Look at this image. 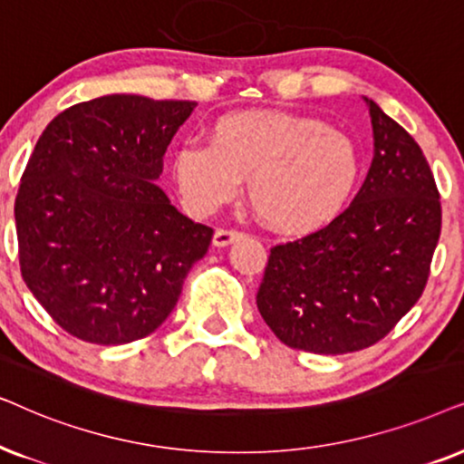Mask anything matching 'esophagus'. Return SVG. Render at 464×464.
Masks as SVG:
<instances>
[{
	"mask_svg": "<svg viewBox=\"0 0 464 464\" xmlns=\"http://www.w3.org/2000/svg\"><path fill=\"white\" fill-rule=\"evenodd\" d=\"M244 233L239 231H228V228H218V231L214 233L212 237V244L216 248H227V246H231L233 242H237V239H242Z\"/></svg>",
	"mask_w": 464,
	"mask_h": 464,
	"instance_id": "34e87169",
	"label": "esophagus"
}]
</instances>
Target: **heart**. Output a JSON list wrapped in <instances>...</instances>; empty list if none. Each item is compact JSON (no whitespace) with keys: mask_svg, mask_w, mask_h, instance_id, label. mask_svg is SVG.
Instances as JSON below:
<instances>
[{"mask_svg":"<svg viewBox=\"0 0 464 464\" xmlns=\"http://www.w3.org/2000/svg\"><path fill=\"white\" fill-rule=\"evenodd\" d=\"M184 206L208 216L246 195L258 216L286 236H310L350 206L362 160L348 135L314 116L250 110L220 116L209 144L187 141L171 157Z\"/></svg>","mask_w":464,"mask_h":464,"instance_id":"heart-1","label":"heart"}]
</instances>
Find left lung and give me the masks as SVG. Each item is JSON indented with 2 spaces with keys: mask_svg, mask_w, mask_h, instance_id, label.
<instances>
[{
  "mask_svg": "<svg viewBox=\"0 0 464 464\" xmlns=\"http://www.w3.org/2000/svg\"><path fill=\"white\" fill-rule=\"evenodd\" d=\"M367 102L373 160L348 209L316 233L274 246L258 312L288 348H369L416 305L441 233L433 171L416 140Z\"/></svg>",
  "mask_w": 464,
  "mask_h": 464,
  "instance_id": "1",
  "label": "left lung"
}]
</instances>
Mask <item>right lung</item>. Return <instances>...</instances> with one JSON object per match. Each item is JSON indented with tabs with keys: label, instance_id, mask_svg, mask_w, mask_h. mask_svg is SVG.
I'll list each match as a JSON object with an SVG mask.
<instances>
[{
	"label": "right lung",
	"instance_id": "obj_1",
	"mask_svg": "<svg viewBox=\"0 0 464 464\" xmlns=\"http://www.w3.org/2000/svg\"><path fill=\"white\" fill-rule=\"evenodd\" d=\"M195 102L103 95L48 122L21 178L14 218L27 288L61 329L122 345L178 304L212 228L171 206L157 182Z\"/></svg>",
	"mask_w": 464,
	"mask_h": 464
}]
</instances>
